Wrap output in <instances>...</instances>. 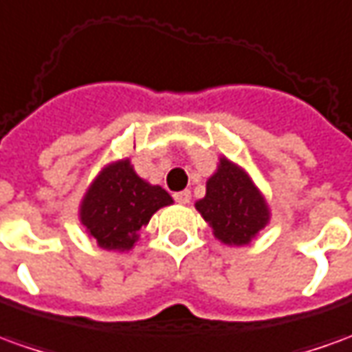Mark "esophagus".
<instances>
[{
	"label": "esophagus",
	"instance_id": "esophagus-1",
	"mask_svg": "<svg viewBox=\"0 0 352 352\" xmlns=\"http://www.w3.org/2000/svg\"><path fill=\"white\" fill-rule=\"evenodd\" d=\"M173 198H175V202H179V204H188L190 202V190H179V192L173 195Z\"/></svg>",
	"mask_w": 352,
	"mask_h": 352
}]
</instances>
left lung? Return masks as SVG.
Returning <instances> with one entry per match:
<instances>
[{"mask_svg": "<svg viewBox=\"0 0 352 352\" xmlns=\"http://www.w3.org/2000/svg\"><path fill=\"white\" fill-rule=\"evenodd\" d=\"M195 208L227 246L250 245L272 219L266 196L254 179L227 156H219L217 169L208 177L206 195Z\"/></svg>", "mask_w": 352, "mask_h": 352, "instance_id": "obj_1", "label": "left lung"}]
</instances>
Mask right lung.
I'll return each mask as SVG.
<instances>
[{
  "instance_id": "add662e5",
  "label": "right lung",
  "mask_w": 352,
  "mask_h": 352,
  "mask_svg": "<svg viewBox=\"0 0 352 352\" xmlns=\"http://www.w3.org/2000/svg\"><path fill=\"white\" fill-rule=\"evenodd\" d=\"M173 204L166 188L138 175L131 157L113 160L98 171L78 204V221L104 250L129 252L140 229L160 208Z\"/></svg>"
}]
</instances>
